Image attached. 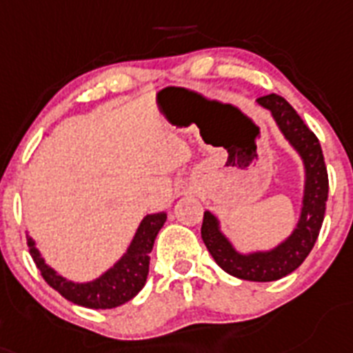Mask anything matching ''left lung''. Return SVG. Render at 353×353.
Listing matches in <instances>:
<instances>
[{
    "instance_id": "8db88e82",
    "label": "left lung",
    "mask_w": 353,
    "mask_h": 353,
    "mask_svg": "<svg viewBox=\"0 0 353 353\" xmlns=\"http://www.w3.org/2000/svg\"><path fill=\"white\" fill-rule=\"evenodd\" d=\"M256 103L271 112L283 138L300 154L305 168L303 201L298 224L285 241L268 251L241 253L221 232V222L212 212H204L201 236L213 260L228 274L250 282H274L298 269L309 256L321 230L328 197V174L319 140L300 114L280 94H265Z\"/></svg>"
}]
</instances>
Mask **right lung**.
Masks as SVG:
<instances>
[{
	"instance_id": "obj_1",
	"label": "right lung",
	"mask_w": 353,
	"mask_h": 353,
	"mask_svg": "<svg viewBox=\"0 0 353 353\" xmlns=\"http://www.w3.org/2000/svg\"><path fill=\"white\" fill-rule=\"evenodd\" d=\"M165 221H167L165 212L150 213L143 217L123 256L103 272L102 276L84 283L71 282L61 276L44 262L39 250L35 248L34 239L26 235V242L30 248L32 259L46 283L53 287L59 294L64 296L68 301L88 309H114L132 300L143 289L149 274L150 251Z\"/></svg>"
}]
</instances>
